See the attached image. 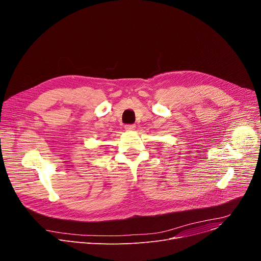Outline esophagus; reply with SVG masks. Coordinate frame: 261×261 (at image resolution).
<instances>
[{
    "mask_svg": "<svg viewBox=\"0 0 261 261\" xmlns=\"http://www.w3.org/2000/svg\"><path fill=\"white\" fill-rule=\"evenodd\" d=\"M135 125H126L125 126V129L127 130V131H133V130H135Z\"/></svg>",
    "mask_w": 261,
    "mask_h": 261,
    "instance_id": "34e87169",
    "label": "esophagus"
}]
</instances>
